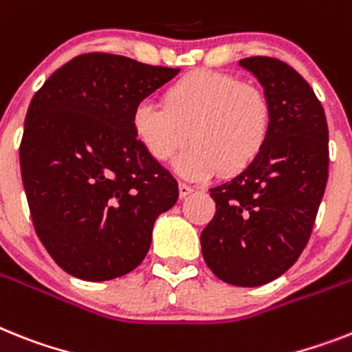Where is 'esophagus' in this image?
<instances>
[{"mask_svg": "<svg viewBox=\"0 0 352 352\" xmlns=\"http://www.w3.org/2000/svg\"><path fill=\"white\" fill-rule=\"evenodd\" d=\"M193 188L190 184H186V182H179V195H181V199H186L188 195L193 193Z\"/></svg>", "mask_w": 352, "mask_h": 352, "instance_id": "34e87169", "label": "esophagus"}]
</instances>
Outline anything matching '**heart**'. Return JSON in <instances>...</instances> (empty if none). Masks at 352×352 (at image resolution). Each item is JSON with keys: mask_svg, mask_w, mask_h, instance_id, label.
<instances>
[{"mask_svg": "<svg viewBox=\"0 0 352 352\" xmlns=\"http://www.w3.org/2000/svg\"><path fill=\"white\" fill-rule=\"evenodd\" d=\"M162 103L144 100L132 112L135 140L157 162H166L193 141L177 161L188 179H206L220 168L232 175L249 168L267 144L272 103L267 93L236 75L197 69L162 93Z\"/></svg>", "mask_w": 352, "mask_h": 352, "instance_id": "b5f03b06", "label": "heart"}]
</instances>
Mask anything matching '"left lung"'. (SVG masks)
<instances>
[{
    "mask_svg": "<svg viewBox=\"0 0 352 352\" xmlns=\"http://www.w3.org/2000/svg\"><path fill=\"white\" fill-rule=\"evenodd\" d=\"M272 103L267 144L232 181L211 188L217 212L200 234L218 279L261 286L283 276L308 243L326 191L329 141L324 107L279 58H241Z\"/></svg>",
    "mask_w": 352,
    "mask_h": 352,
    "instance_id": "8db88e82",
    "label": "left lung"
}]
</instances>
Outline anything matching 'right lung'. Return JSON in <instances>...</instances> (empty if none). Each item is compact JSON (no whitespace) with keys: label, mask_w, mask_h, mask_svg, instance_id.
<instances>
[{"label":"right lung","mask_w":352,"mask_h":352,"mask_svg":"<svg viewBox=\"0 0 352 352\" xmlns=\"http://www.w3.org/2000/svg\"><path fill=\"white\" fill-rule=\"evenodd\" d=\"M179 73L84 53L44 82L25 118L21 179L34 229L62 270L109 281L134 270L177 181L135 140L132 112Z\"/></svg>","instance_id":"1"}]
</instances>
